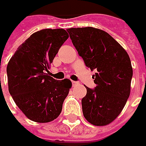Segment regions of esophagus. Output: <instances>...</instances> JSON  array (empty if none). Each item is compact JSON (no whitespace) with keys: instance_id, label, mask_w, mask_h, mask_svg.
<instances>
[{"instance_id":"1","label":"esophagus","mask_w":146,"mask_h":146,"mask_svg":"<svg viewBox=\"0 0 146 146\" xmlns=\"http://www.w3.org/2000/svg\"><path fill=\"white\" fill-rule=\"evenodd\" d=\"M76 84H78V82L72 81V85H73V86H76Z\"/></svg>"}]
</instances>
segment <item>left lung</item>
Listing matches in <instances>:
<instances>
[{
  "instance_id": "1",
  "label": "left lung",
  "mask_w": 146,
  "mask_h": 146,
  "mask_svg": "<svg viewBox=\"0 0 146 146\" xmlns=\"http://www.w3.org/2000/svg\"><path fill=\"white\" fill-rule=\"evenodd\" d=\"M79 55L96 70V88L85 86L82 99L84 118L95 126H106L123 110L131 91L132 67L126 50L107 32L91 27L67 29Z\"/></svg>"
}]
</instances>
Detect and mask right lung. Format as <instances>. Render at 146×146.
I'll return each mask as SVG.
<instances>
[{
	"instance_id": "1",
	"label": "right lung",
	"mask_w": 146,
	"mask_h": 146,
	"mask_svg": "<svg viewBox=\"0 0 146 146\" xmlns=\"http://www.w3.org/2000/svg\"><path fill=\"white\" fill-rule=\"evenodd\" d=\"M64 29H43L23 43L7 65L9 92L23 113L36 123L54 120L72 86L48 76L50 64L68 39Z\"/></svg>"
}]
</instances>
